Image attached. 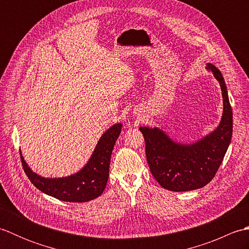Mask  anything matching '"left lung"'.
Listing matches in <instances>:
<instances>
[{
  "label": "left lung",
  "mask_w": 249,
  "mask_h": 249,
  "mask_svg": "<svg viewBox=\"0 0 249 249\" xmlns=\"http://www.w3.org/2000/svg\"><path fill=\"white\" fill-rule=\"evenodd\" d=\"M220 84L224 100L221 121L213 133L193 144H179L160 128L140 127L144 137L145 155L151 173L158 184L171 192H188L209 184L215 177L232 137V109L219 70L208 63Z\"/></svg>",
  "instance_id": "left-lung-1"
}]
</instances>
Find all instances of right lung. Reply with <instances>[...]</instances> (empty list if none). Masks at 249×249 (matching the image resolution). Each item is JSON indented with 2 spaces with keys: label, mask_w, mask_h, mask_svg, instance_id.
Here are the masks:
<instances>
[{
  "label": "right lung",
  "mask_w": 249,
  "mask_h": 249,
  "mask_svg": "<svg viewBox=\"0 0 249 249\" xmlns=\"http://www.w3.org/2000/svg\"><path fill=\"white\" fill-rule=\"evenodd\" d=\"M121 129L122 124L111 126L99 139L87 165L71 177L57 178L40 177L31 170L21 155L23 170L35 187L56 199L67 202H87L93 200L103 194L107 185L110 158Z\"/></svg>",
  "instance_id": "1"
}]
</instances>
